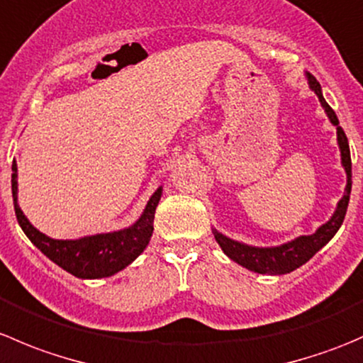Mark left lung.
<instances>
[{
  "label": "left lung",
  "instance_id": "obj_1",
  "mask_svg": "<svg viewBox=\"0 0 363 363\" xmlns=\"http://www.w3.org/2000/svg\"><path fill=\"white\" fill-rule=\"evenodd\" d=\"M307 80H309V87L316 93L318 100H320L321 107L327 112L330 123L337 128V142L340 149V160H342V167L346 170L347 175V184L344 189V196L339 200L337 208H335L334 216L328 219L325 225H321L313 235H302L296 237L291 242L283 244V246L277 247H255L247 246V244L237 242V240L228 239L223 233L216 232L214 237L218 240V244L221 246V250L225 251V255L230 259H233L239 265L246 267L247 270L258 274H269V276H281V274L294 272L295 269L302 267L303 263L309 262L332 237L337 233L344 221V216H346L347 203H350V193H351V156H350V145H347L346 133H344L342 128L339 126V119L335 116V112L332 111L330 105L325 101L323 94H321V86L316 79H314L311 73H306Z\"/></svg>",
  "mask_w": 363,
  "mask_h": 363
}]
</instances>
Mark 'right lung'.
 Wrapping results in <instances>:
<instances>
[{
	"mask_svg": "<svg viewBox=\"0 0 363 363\" xmlns=\"http://www.w3.org/2000/svg\"><path fill=\"white\" fill-rule=\"evenodd\" d=\"M12 196L17 221L28 239L38 247L49 259L65 269L72 276L80 279H100L113 276L116 272L130 265L142 251L147 247L152 235L155 212L161 199V188L155 191L144 212L130 228L112 233L82 237L77 240L50 239L45 233L38 232L17 205V163H12Z\"/></svg>",
	"mask_w": 363,
	"mask_h": 363,
	"instance_id": "obj_1",
	"label": "right lung"
}]
</instances>
